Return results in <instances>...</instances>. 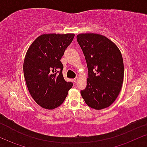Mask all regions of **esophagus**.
<instances>
[{
    "label": "esophagus",
    "instance_id": "34e87169",
    "mask_svg": "<svg viewBox=\"0 0 147 147\" xmlns=\"http://www.w3.org/2000/svg\"><path fill=\"white\" fill-rule=\"evenodd\" d=\"M78 80H79V78L78 77H76V78H75L74 79V83H78Z\"/></svg>",
    "mask_w": 147,
    "mask_h": 147
}]
</instances>
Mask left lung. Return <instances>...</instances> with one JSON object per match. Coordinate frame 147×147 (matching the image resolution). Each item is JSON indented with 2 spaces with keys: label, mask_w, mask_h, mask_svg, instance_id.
<instances>
[{
  "label": "left lung",
  "mask_w": 147,
  "mask_h": 147,
  "mask_svg": "<svg viewBox=\"0 0 147 147\" xmlns=\"http://www.w3.org/2000/svg\"><path fill=\"white\" fill-rule=\"evenodd\" d=\"M85 57L89 78L80 94L94 109L108 107L121 90L124 78L123 59L113 42L97 34H81L76 37Z\"/></svg>",
  "instance_id": "left-lung-1"
}]
</instances>
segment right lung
<instances>
[{"instance_id": "1", "label": "right lung", "mask_w": 147, "mask_h": 147, "mask_svg": "<svg viewBox=\"0 0 147 147\" xmlns=\"http://www.w3.org/2000/svg\"><path fill=\"white\" fill-rule=\"evenodd\" d=\"M74 34H43L29 47L24 60L23 72L28 90L41 107L53 109L63 103L73 86L63 76L60 62Z\"/></svg>"}]
</instances>
